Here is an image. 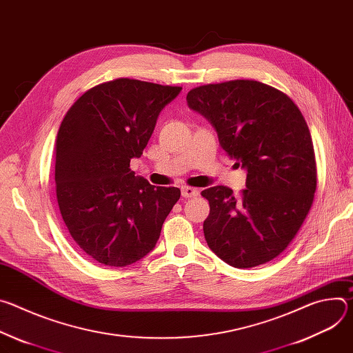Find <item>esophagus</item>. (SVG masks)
Returning <instances> with one entry per match:
<instances>
[{
    "label": "esophagus",
    "mask_w": 353,
    "mask_h": 353,
    "mask_svg": "<svg viewBox=\"0 0 353 353\" xmlns=\"http://www.w3.org/2000/svg\"><path fill=\"white\" fill-rule=\"evenodd\" d=\"M198 194H199V191L195 190V188H192V187H181V195H183L184 198H194V196H196Z\"/></svg>",
    "instance_id": "esophagus-1"
}]
</instances>
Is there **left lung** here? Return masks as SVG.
I'll list each match as a JSON object with an SVG mask.
<instances>
[{
  "label": "left lung",
  "instance_id": "obj_1",
  "mask_svg": "<svg viewBox=\"0 0 353 353\" xmlns=\"http://www.w3.org/2000/svg\"><path fill=\"white\" fill-rule=\"evenodd\" d=\"M187 105L211 123L223 150L247 172L241 198L225 185L201 192L211 207L204 222L210 248L234 268L271 261L303 223L317 187L303 114L285 93L248 79L195 88Z\"/></svg>",
  "mask_w": 353,
  "mask_h": 353
}]
</instances>
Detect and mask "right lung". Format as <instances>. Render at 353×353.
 Returning <instances> with one entry per match:
<instances>
[{"mask_svg": "<svg viewBox=\"0 0 353 353\" xmlns=\"http://www.w3.org/2000/svg\"><path fill=\"white\" fill-rule=\"evenodd\" d=\"M181 92L120 78L85 92L65 114L56 143V192L61 216L81 250L108 267L148 256L180 198L135 176L161 112Z\"/></svg>", "mask_w": 353, "mask_h": 353, "instance_id": "1", "label": "right lung"}]
</instances>
